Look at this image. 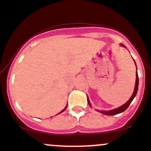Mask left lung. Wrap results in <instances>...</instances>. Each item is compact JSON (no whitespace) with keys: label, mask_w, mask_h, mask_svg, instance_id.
<instances>
[{"label":"left lung","mask_w":151,"mask_h":151,"mask_svg":"<svg viewBox=\"0 0 151 151\" xmlns=\"http://www.w3.org/2000/svg\"><path fill=\"white\" fill-rule=\"evenodd\" d=\"M121 45L122 46L126 47H125V45H122V44H121ZM138 85H139V79H138V74H137H137H136V82H135V87H134V92H133L132 96L131 98H129V101H128L126 104H124V105H122V106H120V107L117 108V109H113V110L107 111H99L100 113L105 114V115H108V116L116 115V114H120V113H122V112L126 110L128 107H129V106L132 103V100L134 99V98L136 96V95H137V90H138ZM88 103L89 106H90V101H89V98H88Z\"/></svg>","instance_id":"1"}]
</instances>
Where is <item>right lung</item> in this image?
I'll list each match as a JSON object with an SVG mask.
<instances>
[{
  "instance_id": "1",
  "label": "right lung",
  "mask_w": 151,
  "mask_h": 151,
  "mask_svg": "<svg viewBox=\"0 0 151 151\" xmlns=\"http://www.w3.org/2000/svg\"><path fill=\"white\" fill-rule=\"evenodd\" d=\"M66 107H67V106H66V107H65V109H63V110H62V111H61V112H60V113H62V112H63V111H65V110H66ZM60 113H59V114H60Z\"/></svg>"
}]
</instances>
